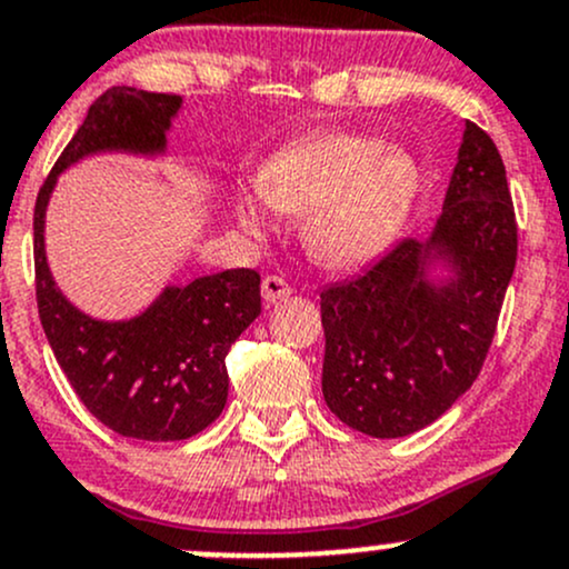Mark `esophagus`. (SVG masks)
Here are the masks:
<instances>
[{
	"mask_svg": "<svg viewBox=\"0 0 569 569\" xmlns=\"http://www.w3.org/2000/svg\"><path fill=\"white\" fill-rule=\"evenodd\" d=\"M261 295H264L267 302H280V300H286V297L291 295L289 280L280 278V274H267V278L261 280Z\"/></svg>",
	"mask_w": 569,
	"mask_h": 569,
	"instance_id": "obj_1",
	"label": "esophagus"
}]
</instances>
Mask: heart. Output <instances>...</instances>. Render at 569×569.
Listing matches in <instances>:
<instances>
[{"label":"heart","instance_id":"obj_1","mask_svg":"<svg viewBox=\"0 0 569 569\" xmlns=\"http://www.w3.org/2000/svg\"><path fill=\"white\" fill-rule=\"evenodd\" d=\"M420 182V166L406 149L349 130L286 143L256 174V188L269 207L305 214V250L330 269L373 261L403 229ZM234 212L250 234L267 231L269 209L256 196L239 193Z\"/></svg>","mask_w":569,"mask_h":569}]
</instances>
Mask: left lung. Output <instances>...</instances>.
Returning a JSON list of instances; mask_svg holds the SVG:
<instances>
[{"label": "left lung", "instance_id": "1", "mask_svg": "<svg viewBox=\"0 0 569 569\" xmlns=\"http://www.w3.org/2000/svg\"><path fill=\"white\" fill-rule=\"evenodd\" d=\"M518 259L505 163L466 122L428 239H403L362 274L321 291V392L340 422L398 439L439 420L475 385ZM436 266L448 272L429 274Z\"/></svg>", "mask_w": 569, "mask_h": 569}]
</instances>
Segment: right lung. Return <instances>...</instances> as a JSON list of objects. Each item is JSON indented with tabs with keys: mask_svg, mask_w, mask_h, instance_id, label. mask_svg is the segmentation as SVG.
Segmentation results:
<instances>
[{
	"mask_svg": "<svg viewBox=\"0 0 569 569\" xmlns=\"http://www.w3.org/2000/svg\"><path fill=\"white\" fill-rule=\"evenodd\" d=\"M179 109V94L106 89L53 163L34 204V289L53 357L106 428L141 441H182L218 420L229 398L226 355L261 313L259 272L204 274L188 286H166L133 319H92L53 283L46 261V209L57 177L89 154H163Z\"/></svg>",
	"mask_w": 569,
	"mask_h": 569,
	"instance_id": "obj_1",
	"label": "right lung"
}]
</instances>
